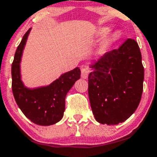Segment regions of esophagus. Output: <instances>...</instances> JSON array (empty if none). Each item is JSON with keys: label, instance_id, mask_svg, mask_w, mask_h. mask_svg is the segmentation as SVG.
Returning a JSON list of instances; mask_svg holds the SVG:
<instances>
[{"label": "esophagus", "instance_id": "esophagus-1", "mask_svg": "<svg viewBox=\"0 0 157 157\" xmlns=\"http://www.w3.org/2000/svg\"><path fill=\"white\" fill-rule=\"evenodd\" d=\"M89 69L88 68L83 67L81 68V77L83 79H87L88 77V74H89Z\"/></svg>", "mask_w": 157, "mask_h": 157}]
</instances>
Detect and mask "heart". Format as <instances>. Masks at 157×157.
<instances>
[{
  "label": "heart",
  "mask_w": 157,
  "mask_h": 157,
  "mask_svg": "<svg viewBox=\"0 0 157 157\" xmlns=\"http://www.w3.org/2000/svg\"><path fill=\"white\" fill-rule=\"evenodd\" d=\"M109 31V28H103L100 30V34L101 35H106ZM120 38V35L118 33V32H114L113 33L112 35H111V37L109 39V40L111 41V42H115V41L118 40Z\"/></svg>",
  "instance_id": "1"
}]
</instances>
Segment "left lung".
Listing matches in <instances>:
<instances>
[{"label": "left lung", "mask_w": 157, "mask_h": 157, "mask_svg": "<svg viewBox=\"0 0 157 157\" xmlns=\"http://www.w3.org/2000/svg\"><path fill=\"white\" fill-rule=\"evenodd\" d=\"M90 68L88 96L95 120L107 125L125 122L137 108L143 92L144 67L137 43L128 39Z\"/></svg>", "instance_id": "8db88e82"}]
</instances>
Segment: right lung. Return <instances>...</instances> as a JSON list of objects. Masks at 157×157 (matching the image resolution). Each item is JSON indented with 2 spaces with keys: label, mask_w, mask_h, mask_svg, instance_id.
<instances>
[{
  "label": "right lung",
  "mask_w": 157,
  "mask_h": 157,
  "mask_svg": "<svg viewBox=\"0 0 157 157\" xmlns=\"http://www.w3.org/2000/svg\"><path fill=\"white\" fill-rule=\"evenodd\" d=\"M30 28L15 53L12 65V88L18 107L28 119L40 126H50L62 119L65 108V96L80 77L78 67L61 75L47 86L31 89L24 86L20 75V61Z\"/></svg>",
  "instance_id": "add662e5"
}]
</instances>
